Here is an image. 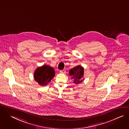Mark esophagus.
I'll return each instance as SVG.
<instances>
[{"label":"esophagus","mask_w":129,"mask_h":129,"mask_svg":"<svg viewBox=\"0 0 129 129\" xmlns=\"http://www.w3.org/2000/svg\"><path fill=\"white\" fill-rule=\"evenodd\" d=\"M59 73H60V74H65V73H66V71H65L64 70H60V71H59Z\"/></svg>","instance_id":"34e87169"}]
</instances>
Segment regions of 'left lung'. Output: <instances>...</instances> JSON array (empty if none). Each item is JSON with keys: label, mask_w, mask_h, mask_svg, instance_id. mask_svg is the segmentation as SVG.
<instances>
[{"label": "left lung", "mask_w": 129, "mask_h": 129, "mask_svg": "<svg viewBox=\"0 0 129 129\" xmlns=\"http://www.w3.org/2000/svg\"><path fill=\"white\" fill-rule=\"evenodd\" d=\"M69 74L70 76H71V78L73 79L74 83L75 84H78L84 80V68L80 65L70 70Z\"/></svg>", "instance_id": "left-lung-1"}]
</instances>
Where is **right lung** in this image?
<instances>
[{"instance_id":"right-lung-1","label":"right lung","mask_w":129,"mask_h":129,"mask_svg":"<svg viewBox=\"0 0 129 129\" xmlns=\"http://www.w3.org/2000/svg\"><path fill=\"white\" fill-rule=\"evenodd\" d=\"M55 76L54 70L50 66L43 65L38 67L35 71L34 78L41 86H46Z\"/></svg>"}]
</instances>
